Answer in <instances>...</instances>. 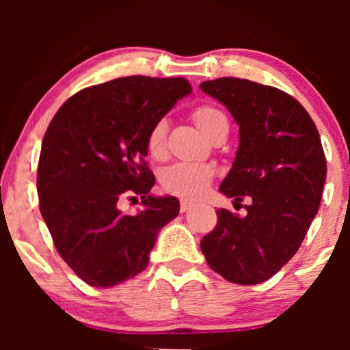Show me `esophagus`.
I'll return each mask as SVG.
<instances>
[{
    "mask_svg": "<svg viewBox=\"0 0 350 350\" xmlns=\"http://www.w3.org/2000/svg\"><path fill=\"white\" fill-rule=\"evenodd\" d=\"M192 206H194V204H192L191 200L183 199V200H180V204H179V208H180V212H187Z\"/></svg>",
    "mask_w": 350,
    "mask_h": 350,
    "instance_id": "obj_1",
    "label": "esophagus"
}]
</instances>
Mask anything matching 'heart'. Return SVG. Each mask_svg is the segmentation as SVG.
<instances>
[{"mask_svg":"<svg viewBox=\"0 0 350 350\" xmlns=\"http://www.w3.org/2000/svg\"><path fill=\"white\" fill-rule=\"evenodd\" d=\"M192 118L204 135L211 136L217 128L228 124L226 115L219 108L211 105L198 107L192 111ZM167 122L164 118L154 122L146 136V150L152 158L159 159L166 154ZM214 178V170L207 164L176 163L161 172V184L164 191L179 198L196 199L207 191Z\"/></svg>","mask_w":350,"mask_h":350,"instance_id":"1","label":"heart"}]
</instances>
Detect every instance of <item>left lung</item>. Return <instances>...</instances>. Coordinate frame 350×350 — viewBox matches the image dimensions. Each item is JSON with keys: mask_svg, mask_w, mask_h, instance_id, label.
Returning <instances> with one entry per match:
<instances>
[{"mask_svg": "<svg viewBox=\"0 0 350 350\" xmlns=\"http://www.w3.org/2000/svg\"><path fill=\"white\" fill-rule=\"evenodd\" d=\"M240 126V144L220 192L247 215L217 211V226L200 240L208 267L237 284L270 280L293 258L319 211L326 156L317 128L296 98L247 79L200 83Z\"/></svg>", "mask_w": 350, "mask_h": 350, "instance_id": "left-lung-1", "label": "left lung"}]
</instances>
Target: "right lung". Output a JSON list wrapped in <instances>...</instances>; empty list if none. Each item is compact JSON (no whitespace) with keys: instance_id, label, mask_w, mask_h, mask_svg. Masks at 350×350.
<instances>
[{"instance_id":"1","label":"right lung","mask_w":350,"mask_h":350,"mask_svg":"<svg viewBox=\"0 0 350 350\" xmlns=\"http://www.w3.org/2000/svg\"><path fill=\"white\" fill-rule=\"evenodd\" d=\"M186 79L130 75L77 92L42 139L39 207L62 260L90 286L110 288L142 273L158 232L179 214L176 198H152L146 136L180 97ZM142 198L135 216L124 197Z\"/></svg>"}]
</instances>
